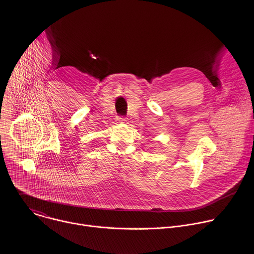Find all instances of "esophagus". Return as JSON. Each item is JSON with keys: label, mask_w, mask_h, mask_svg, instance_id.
Here are the masks:
<instances>
[{"label": "esophagus", "mask_w": 254, "mask_h": 254, "mask_svg": "<svg viewBox=\"0 0 254 254\" xmlns=\"http://www.w3.org/2000/svg\"><path fill=\"white\" fill-rule=\"evenodd\" d=\"M118 120H119L120 122H126V118H125V117H119Z\"/></svg>", "instance_id": "obj_1"}]
</instances>
